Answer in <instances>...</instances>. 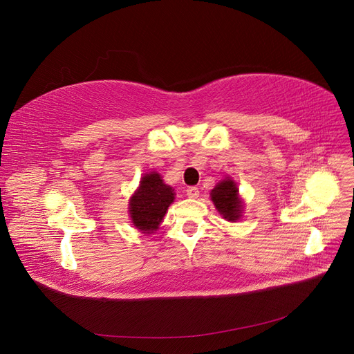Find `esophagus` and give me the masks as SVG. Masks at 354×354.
Masks as SVG:
<instances>
[{"label": "esophagus", "mask_w": 354, "mask_h": 354, "mask_svg": "<svg viewBox=\"0 0 354 354\" xmlns=\"http://www.w3.org/2000/svg\"><path fill=\"white\" fill-rule=\"evenodd\" d=\"M186 195H187V198H192V199H196L198 196H199V189L196 186H189L186 189Z\"/></svg>", "instance_id": "esophagus-1"}]
</instances>
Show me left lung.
<instances>
[{
	"label": "left lung",
	"mask_w": 354,
	"mask_h": 354,
	"mask_svg": "<svg viewBox=\"0 0 354 354\" xmlns=\"http://www.w3.org/2000/svg\"><path fill=\"white\" fill-rule=\"evenodd\" d=\"M210 198L223 219L229 222H236L242 218L243 202L239 196L236 182L232 180L230 178L221 180L212 189Z\"/></svg>",
	"instance_id": "8db88e82"
}]
</instances>
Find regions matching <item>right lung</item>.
<instances>
[{
  "label": "right lung",
  "mask_w": 354,
  "mask_h": 354,
  "mask_svg": "<svg viewBox=\"0 0 354 354\" xmlns=\"http://www.w3.org/2000/svg\"><path fill=\"white\" fill-rule=\"evenodd\" d=\"M174 199V189L163 183L159 174L151 172L142 176L139 187L129 201V215L133 226L142 233H153Z\"/></svg>",
  "instance_id": "add662e5"
}]
</instances>
